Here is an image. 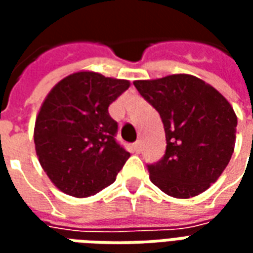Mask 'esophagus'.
Returning a JSON list of instances; mask_svg holds the SVG:
<instances>
[{
  "label": "esophagus",
  "instance_id": "esophagus-1",
  "mask_svg": "<svg viewBox=\"0 0 253 253\" xmlns=\"http://www.w3.org/2000/svg\"><path fill=\"white\" fill-rule=\"evenodd\" d=\"M132 150H134L135 153H141V150H142V145H141L139 141L135 143H132Z\"/></svg>",
  "mask_w": 253,
  "mask_h": 253
}]
</instances>
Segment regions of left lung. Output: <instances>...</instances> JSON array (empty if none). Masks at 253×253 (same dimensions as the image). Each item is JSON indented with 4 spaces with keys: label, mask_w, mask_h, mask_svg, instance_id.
Instances as JSON below:
<instances>
[{
    "label": "left lung",
    "mask_w": 253,
    "mask_h": 253,
    "mask_svg": "<svg viewBox=\"0 0 253 253\" xmlns=\"http://www.w3.org/2000/svg\"><path fill=\"white\" fill-rule=\"evenodd\" d=\"M160 114L167 150L148 164L150 180L173 198H192L215 183L234 150L237 116L222 94L190 74L134 81Z\"/></svg>",
    "instance_id": "left-lung-1"
}]
</instances>
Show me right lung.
I'll return each mask as SVG.
<instances>
[{
	"mask_svg": "<svg viewBox=\"0 0 253 253\" xmlns=\"http://www.w3.org/2000/svg\"><path fill=\"white\" fill-rule=\"evenodd\" d=\"M127 80L78 72L51 89L36 118V154L50 180L76 198L94 195L112 184L130 153L116 141L118 123L108 107Z\"/></svg>",
	"mask_w": 253,
	"mask_h": 253,
	"instance_id": "right-lung-1",
	"label": "right lung"
}]
</instances>
